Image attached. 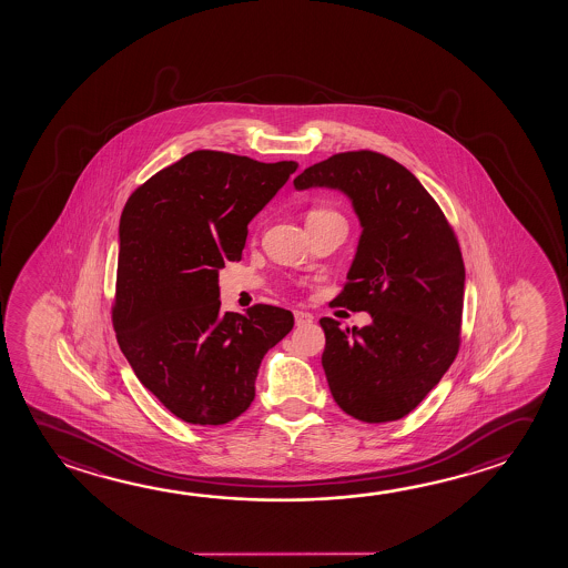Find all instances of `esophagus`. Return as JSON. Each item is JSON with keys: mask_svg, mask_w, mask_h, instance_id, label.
Wrapping results in <instances>:
<instances>
[{"mask_svg": "<svg viewBox=\"0 0 568 568\" xmlns=\"http://www.w3.org/2000/svg\"><path fill=\"white\" fill-rule=\"evenodd\" d=\"M294 317H296V325H307L314 322V315L307 314V312H294Z\"/></svg>", "mask_w": 568, "mask_h": 568, "instance_id": "obj_1", "label": "esophagus"}]
</instances>
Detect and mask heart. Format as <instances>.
<instances>
[{
	"label": "heart",
	"instance_id": "1",
	"mask_svg": "<svg viewBox=\"0 0 568 568\" xmlns=\"http://www.w3.org/2000/svg\"><path fill=\"white\" fill-rule=\"evenodd\" d=\"M314 213H322V211H312V213H310V215H314ZM307 215V216H310Z\"/></svg>",
	"mask_w": 568,
	"mask_h": 568
}]
</instances>
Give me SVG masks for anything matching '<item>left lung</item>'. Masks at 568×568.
I'll list each match as a JSON object with an SVG mask.
<instances>
[{
	"label": "left lung",
	"instance_id": "obj_1",
	"mask_svg": "<svg viewBox=\"0 0 568 568\" xmlns=\"http://www.w3.org/2000/svg\"><path fill=\"white\" fill-rule=\"evenodd\" d=\"M352 201L361 236L334 304L367 312L345 327L322 317L325 377L343 413L390 423L420 405L458 353L466 271L440 207L405 165L375 152L337 153L294 180Z\"/></svg>",
	"mask_w": 568,
	"mask_h": 568
}]
</instances>
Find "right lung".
<instances>
[{
  "mask_svg": "<svg viewBox=\"0 0 568 568\" xmlns=\"http://www.w3.org/2000/svg\"><path fill=\"white\" fill-rule=\"evenodd\" d=\"M296 170L199 150L145 181L122 211L118 343L135 377L185 423L243 415L264 355L294 327L282 307L223 312L219 271L241 261L248 223Z\"/></svg>",
  "mask_w": 568,
  "mask_h": 568,
  "instance_id": "1",
  "label": "right lung"
}]
</instances>
